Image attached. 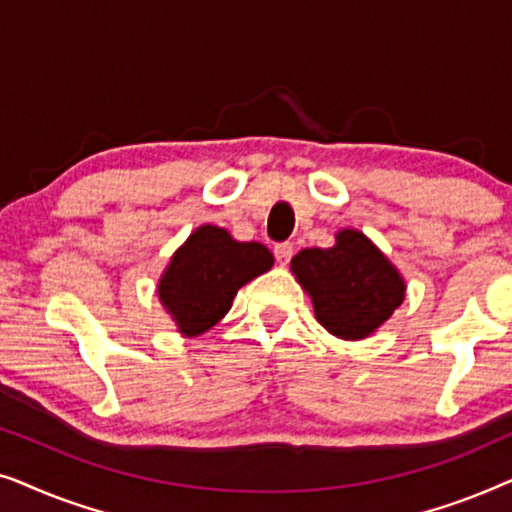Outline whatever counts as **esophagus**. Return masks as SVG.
<instances>
[{"instance_id":"1","label":"esophagus","mask_w":512,"mask_h":512,"mask_svg":"<svg viewBox=\"0 0 512 512\" xmlns=\"http://www.w3.org/2000/svg\"><path fill=\"white\" fill-rule=\"evenodd\" d=\"M291 256H293V244L291 242H279V244H275V258L282 265H286L291 261Z\"/></svg>"}]
</instances>
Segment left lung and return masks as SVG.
Listing matches in <instances>:
<instances>
[{
    "mask_svg": "<svg viewBox=\"0 0 512 512\" xmlns=\"http://www.w3.org/2000/svg\"><path fill=\"white\" fill-rule=\"evenodd\" d=\"M291 272L319 324L340 340L370 338L405 300L401 270L356 228L338 230L328 249L298 251Z\"/></svg>",
    "mask_w": 512,
    "mask_h": 512,
    "instance_id": "8db88e82",
    "label": "left lung"
}]
</instances>
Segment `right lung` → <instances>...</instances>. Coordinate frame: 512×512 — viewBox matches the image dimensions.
<instances>
[{"label":"right lung","mask_w":512,"mask_h":512,"mask_svg":"<svg viewBox=\"0 0 512 512\" xmlns=\"http://www.w3.org/2000/svg\"><path fill=\"white\" fill-rule=\"evenodd\" d=\"M275 263L261 242H237L226 228H195L158 279L160 305L184 338H198L226 317L244 284Z\"/></svg>","instance_id":"right-lung-1"}]
</instances>
